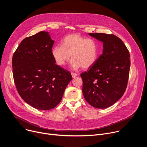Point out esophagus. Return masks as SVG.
<instances>
[{"instance_id": "esophagus-1", "label": "esophagus", "mask_w": 147, "mask_h": 147, "mask_svg": "<svg viewBox=\"0 0 147 147\" xmlns=\"http://www.w3.org/2000/svg\"><path fill=\"white\" fill-rule=\"evenodd\" d=\"M71 75H72V78H75V77H76L77 76V74H76V73H74V72H72L71 73Z\"/></svg>"}]
</instances>
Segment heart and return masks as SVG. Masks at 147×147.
<instances>
[{"label": "heart", "instance_id": "obj_1", "mask_svg": "<svg viewBox=\"0 0 147 147\" xmlns=\"http://www.w3.org/2000/svg\"><path fill=\"white\" fill-rule=\"evenodd\" d=\"M98 53L96 42L79 34L66 36L61 40V46H55L51 50L55 63L61 66L68 61L71 55V66L74 69L91 67L97 59Z\"/></svg>", "mask_w": 147, "mask_h": 147}]
</instances>
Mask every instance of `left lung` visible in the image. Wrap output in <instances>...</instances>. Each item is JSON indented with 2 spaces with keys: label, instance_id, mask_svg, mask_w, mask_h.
Returning <instances> with one entry per match:
<instances>
[{
  "label": "left lung",
  "instance_id": "left-lung-1",
  "mask_svg": "<svg viewBox=\"0 0 147 147\" xmlns=\"http://www.w3.org/2000/svg\"><path fill=\"white\" fill-rule=\"evenodd\" d=\"M103 42V52L93 66L81 74L82 92L87 102L96 108L114 104L125 92L129 74L130 55L122 40L112 34L89 33Z\"/></svg>",
  "mask_w": 147,
  "mask_h": 147
}]
</instances>
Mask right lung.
Instances as JSON below:
<instances>
[{
    "mask_svg": "<svg viewBox=\"0 0 147 147\" xmlns=\"http://www.w3.org/2000/svg\"><path fill=\"white\" fill-rule=\"evenodd\" d=\"M53 43L48 32H40L22 40L12 58L19 94L27 104L40 110L57 106L72 79L69 71L55 64L51 54Z\"/></svg>",
    "mask_w": 147,
    "mask_h": 147,
    "instance_id": "right-lung-1",
    "label": "right lung"
}]
</instances>
